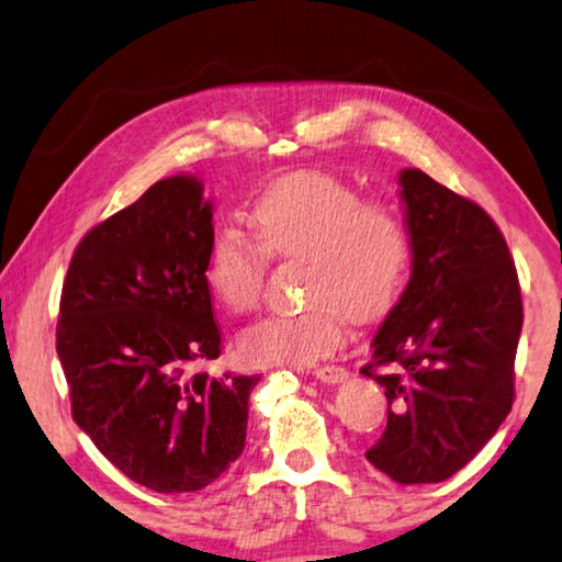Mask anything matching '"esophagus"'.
<instances>
[{
	"instance_id": "obj_1",
	"label": "esophagus",
	"mask_w": 562,
	"mask_h": 562,
	"mask_svg": "<svg viewBox=\"0 0 562 562\" xmlns=\"http://www.w3.org/2000/svg\"><path fill=\"white\" fill-rule=\"evenodd\" d=\"M315 376L319 379L322 384H341L345 382V379H349V372L345 367H322V369H317L315 372Z\"/></svg>"
}]
</instances>
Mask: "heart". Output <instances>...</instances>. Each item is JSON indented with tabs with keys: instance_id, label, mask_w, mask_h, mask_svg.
<instances>
[{
	"instance_id": "1",
	"label": "heart",
	"mask_w": 562,
	"mask_h": 562,
	"mask_svg": "<svg viewBox=\"0 0 562 562\" xmlns=\"http://www.w3.org/2000/svg\"><path fill=\"white\" fill-rule=\"evenodd\" d=\"M255 240L235 227L215 233L207 282L227 310L258 307L268 258L304 260V307L270 317L237 341L250 367H310L341 347L347 317L359 325L394 307L412 268V235L394 205L361 203L345 180L297 170L262 190L250 213Z\"/></svg>"
}]
</instances>
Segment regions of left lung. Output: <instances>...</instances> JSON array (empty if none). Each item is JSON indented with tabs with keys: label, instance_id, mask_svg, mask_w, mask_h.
Here are the masks:
<instances>
[{
	"label": "left lung",
	"instance_id": "obj_1",
	"mask_svg": "<svg viewBox=\"0 0 562 562\" xmlns=\"http://www.w3.org/2000/svg\"><path fill=\"white\" fill-rule=\"evenodd\" d=\"M398 186L412 278L361 374L389 402L367 461L412 486L461 471L506 422L522 302L508 245L481 205L418 168L402 170Z\"/></svg>",
	"mask_w": 562,
	"mask_h": 562
}]
</instances>
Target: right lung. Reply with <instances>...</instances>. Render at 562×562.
<instances>
[{"instance_id": "right-lung-1", "label": "right lung", "mask_w": 562, "mask_h": 562, "mask_svg": "<svg viewBox=\"0 0 562 562\" xmlns=\"http://www.w3.org/2000/svg\"><path fill=\"white\" fill-rule=\"evenodd\" d=\"M213 203L170 176L83 235L56 325L71 414L131 481L201 491L240 459L260 376H211L221 357L207 290Z\"/></svg>"}]
</instances>
